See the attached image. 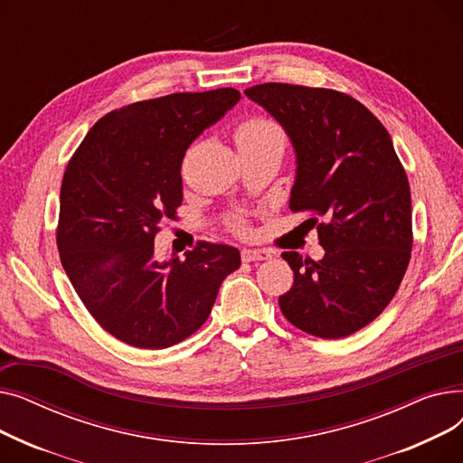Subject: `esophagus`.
<instances>
[{
	"instance_id": "esophagus-1",
	"label": "esophagus",
	"mask_w": 463,
	"mask_h": 463,
	"mask_svg": "<svg viewBox=\"0 0 463 463\" xmlns=\"http://www.w3.org/2000/svg\"><path fill=\"white\" fill-rule=\"evenodd\" d=\"M272 259V253L266 250H241V260L244 262H255V260H269Z\"/></svg>"
}]
</instances>
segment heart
I'll use <instances>...</instances> for the list:
<instances>
[{"label":"heart","mask_w":463,"mask_h":463,"mask_svg":"<svg viewBox=\"0 0 463 463\" xmlns=\"http://www.w3.org/2000/svg\"><path fill=\"white\" fill-rule=\"evenodd\" d=\"M236 142L238 150L260 148V146H278L283 150L285 135L281 128L272 119L266 118H248L236 128Z\"/></svg>","instance_id":"obj_1"}]
</instances>
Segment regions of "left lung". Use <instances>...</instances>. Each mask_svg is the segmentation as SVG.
<instances>
[{
  "label": "left lung",
  "instance_id": "8db88e82",
  "mask_svg": "<svg viewBox=\"0 0 463 463\" xmlns=\"http://www.w3.org/2000/svg\"><path fill=\"white\" fill-rule=\"evenodd\" d=\"M246 95L293 144L288 208L313 215L307 222L325 250L321 260L281 255L295 283L279 307L311 335H351L394 298L411 259V191L392 138L366 107L335 90L269 82Z\"/></svg>",
  "mask_w": 463,
  "mask_h": 463
}]
</instances>
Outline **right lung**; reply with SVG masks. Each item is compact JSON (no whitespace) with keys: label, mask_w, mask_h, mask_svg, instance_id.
Returning <instances> with one entry per match:
<instances>
[{"label":"right lung","mask_w":463,"mask_h":463,"mask_svg":"<svg viewBox=\"0 0 463 463\" xmlns=\"http://www.w3.org/2000/svg\"><path fill=\"white\" fill-rule=\"evenodd\" d=\"M240 91L219 88L138 101L101 118L71 157L60 191L58 251L91 317L119 342L165 349L197 332L240 251L201 241L156 259L154 238L182 204V161Z\"/></svg>","instance_id":"right-lung-1"}]
</instances>
